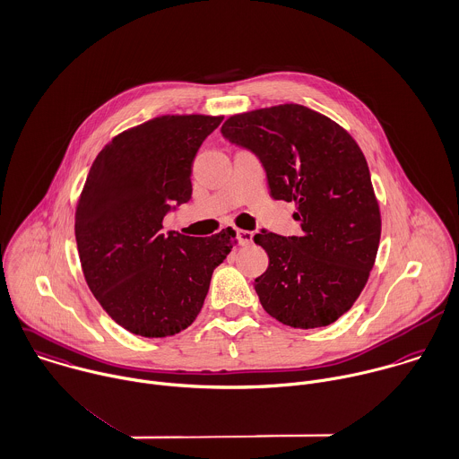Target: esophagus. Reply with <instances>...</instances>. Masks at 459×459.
<instances>
[{
    "label": "esophagus",
    "instance_id": "34e87169",
    "mask_svg": "<svg viewBox=\"0 0 459 459\" xmlns=\"http://www.w3.org/2000/svg\"><path fill=\"white\" fill-rule=\"evenodd\" d=\"M253 231H247V230H238L237 231V240H238V244L240 246H249V244H253Z\"/></svg>",
    "mask_w": 459,
    "mask_h": 459
}]
</instances>
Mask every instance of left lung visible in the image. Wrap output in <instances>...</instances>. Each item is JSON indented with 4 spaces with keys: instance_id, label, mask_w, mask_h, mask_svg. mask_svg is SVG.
I'll return each mask as SVG.
<instances>
[{
    "instance_id": "1",
    "label": "left lung",
    "mask_w": 459,
    "mask_h": 459,
    "mask_svg": "<svg viewBox=\"0 0 459 459\" xmlns=\"http://www.w3.org/2000/svg\"><path fill=\"white\" fill-rule=\"evenodd\" d=\"M221 134L256 154L271 195L294 203L301 224L299 237L255 235L269 255L255 280L264 309L290 327L333 324L361 294L381 237L359 146L329 117L294 103L231 116Z\"/></svg>"
}]
</instances>
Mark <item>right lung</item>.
Here are the masks:
<instances>
[{
	"label": "right lung",
	"mask_w": 459,
	"mask_h": 459,
	"mask_svg": "<svg viewBox=\"0 0 459 459\" xmlns=\"http://www.w3.org/2000/svg\"><path fill=\"white\" fill-rule=\"evenodd\" d=\"M161 116L123 132L96 156L74 233L85 281L103 309L146 338L172 336L201 311L235 231L197 238L161 233L163 217L192 197V161L222 123Z\"/></svg>",
	"instance_id": "obj_1"
}]
</instances>
